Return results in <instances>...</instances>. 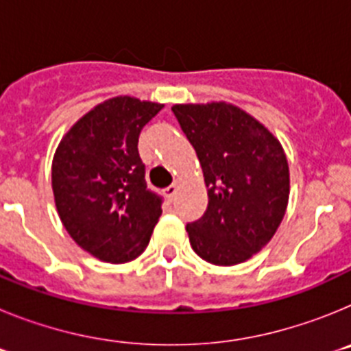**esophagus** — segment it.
I'll list each match as a JSON object with an SVG mask.
<instances>
[{"mask_svg": "<svg viewBox=\"0 0 351 351\" xmlns=\"http://www.w3.org/2000/svg\"><path fill=\"white\" fill-rule=\"evenodd\" d=\"M163 193H165L167 198H173V195L178 193V182H172L170 186H167L165 190H163Z\"/></svg>", "mask_w": 351, "mask_h": 351, "instance_id": "obj_1", "label": "esophagus"}]
</instances>
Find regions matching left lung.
I'll return each mask as SVG.
<instances>
[{
	"mask_svg": "<svg viewBox=\"0 0 351 351\" xmlns=\"http://www.w3.org/2000/svg\"><path fill=\"white\" fill-rule=\"evenodd\" d=\"M207 186L206 213L186 225L193 251L214 265H235L276 234L290 193L281 144L241 108L226 104L173 105Z\"/></svg>",
	"mask_w": 351,
	"mask_h": 351,
	"instance_id": "obj_1",
	"label": "left lung"
}]
</instances>
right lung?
<instances>
[{"label": "right lung", "mask_w": 351, "mask_h": 351, "mask_svg": "<svg viewBox=\"0 0 351 351\" xmlns=\"http://www.w3.org/2000/svg\"><path fill=\"white\" fill-rule=\"evenodd\" d=\"M163 105L117 96L64 135L52 161L60 218L82 250L125 263L147 247L163 198L145 182L138 135Z\"/></svg>", "instance_id": "add662e5"}]
</instances>
